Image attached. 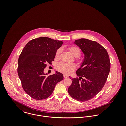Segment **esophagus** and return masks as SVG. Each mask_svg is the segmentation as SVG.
I'll return each instance as SVG.
<instances>
[{"instance_id": "34e87169", "label": "esophagus", "mask_w": 126, "mask_h": 126, "mask_svg": "<svg viewBox=\"0 0 126 126\" xmlns=\"http://www.w3.org/2000/svg\"><path fill=\"white\" fill-rule=\"evenodd\" d=\"M63 77H64V78H67L68 77V76L66 75V74H63Z\"/></svg>"}]
</instances>
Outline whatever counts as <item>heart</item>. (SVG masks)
Listing matches in <instances>:
<instances>
[{
  "mask_svg": "<svg viewBox=\"0 0 126 126\" xmlns=\"http://www.w3.org/2000/svg\"><path fill=\"white\" fill-rule=\"evenodd\" d=\"M67 49L72 54L73 56L76 58H78L80 56L81 54V51L79 48L75 46L69 47L67 48ZM62 52L61 48L58 49L56 52V58L59 59L60 54ZM56 69L58 71L60 72L66 74H70L73 72L76 69V65L74 64H69L64 63H59L56 66Z\"/></svg>",
  "mask_w": 126,
  "mask_h": 126,
  "instance_id": "heart-1",
  "label": "heart"
}]
</instances>
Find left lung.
I'll return each instance as SVG.
<instances>
[{
  "label": "left lung",
  "instance_id": "left-lung-1",
  "mask_svg": "<svg viewBox=\"0 0 126 126\" xmlns=\"http://www.w3.org/2000/svg\"><path fill=\"white\" fill-rule=\"evenodd\" d=\"M84 54V60L77 71L79 77L70 78L72 84L68 91L73 98L86 101L94 97L104 87L110 70L107 50L97 42L87 39L75 40Z\"/></svg>",
  "mask_w": 126,
  "mask_h": 126
}]
</instances>
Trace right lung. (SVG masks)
Returning <instances> with one entry per match:
<instances>
[{"mask_svg": "<svg viewBox=\"0 0 126 126\" xmlns=\"http://www.w3.org/2000/svg\"><path fill=\"white\" fill-rule=\"evenodd\" d=\"M63 41L48 37H39L29 41L18 61V76L22 87L31 97L36 100L48 98L56 85L63 79V75L56 71L48 77L44 73L47 63L51 64L57 50Z\"/></svg>", "mask_w": 126, "mask_h": 126, "instance_id": "1", "label": "right lung"}]
</instances>
